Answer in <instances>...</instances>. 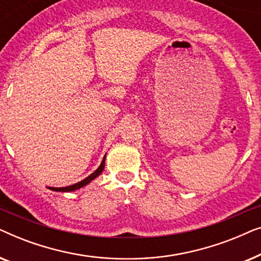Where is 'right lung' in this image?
<instances>
[{"mask_svg": "<svg viewBox=\"0 0 261 261\" xmlns=\"http://www.w3.org/2000/svg\"><path fill=\"white\" fill-rule=\"evenodd\" d=\"M105 164H106V155H105V158H103V160H102L101 165L98 166V169L96 170L94 173H91L90 176L85 178V179L78 181V183L73 184V185H70V187H65V188H48V189H51V190H53V191H62V192H70V191L78 190V189L83 188V187H85V185H87V184L90 183L91 180H94L96 177H98L99 174L102 173L103 169H105Z\"/></svg>", "mask_w": 261, "mask_h": 261, "instance_id": "1", "label": "right lung"}]
</instances>
